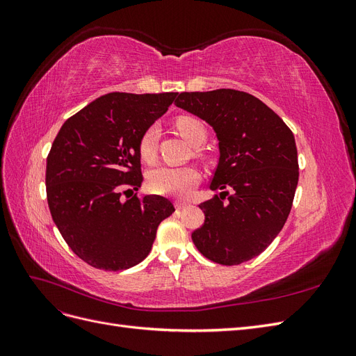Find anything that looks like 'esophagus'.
Returning a JSON list of instances; mask_svg holds the SVG:
<instances>
[{
	"label": "esophagus",
	"instance_id": "34e87169",
	"mask_svg": "<svg viewBox=\"0 0 356 356\" xmlns=\"http://www.w3.org/2000/svg\"><path fill=\"white\" fill-rule=\"evenodd\" d=\"M175 208H177L178 211L186 209V208H187V203H186V202H177V203H175Z\"/></svg>",
	"mask_w": 356,
	"mask_h": 356
}]
</instances>
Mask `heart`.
Listing matches in <instances>:
<instances>
[{
  "mask_svg": "<svg viewBox=\"0 0 356 356\" xmlns=\"http://www.w3.org/2000/svg\"><path fill=\"white\" fill-rule=\"evenodd\" d=\"M177 129L187 143L200 145L207 138V129L195 117H179ZM159 129L156 124L148 126L139 138V154L147 161H152L156 156V141ZM199 172L193 166H169L161 165L153 168L147 174V187L154 195L186 197L191 188L197 184Z\"/></svg>",
  "mask_w": 356,
  "mask_h": 356,
  "instance_id": "obj_1",
  "label": "heart"
}]
</instances>
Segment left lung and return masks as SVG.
Instances as JSON below:
<instances>
[{"instance_id": "8db88e82", "label": "left lung", "mask_w": 356, "mask_h": 356, "mask_svg": "<svg viewBox=\"0 0 356 356\" xmlns=\"http://www.w3.org/2000/svg\"><path fill=\"white\" fill-rule=\"evenodd\" d=\"M175 105L207 122L220 149L209 188L221 193L199 204L204 224L191 239L202 255L218 264L251 260L273 242L293 207L298 182L294 135L273 110L246 92H182Z\"/></svg>"}]
</instances>
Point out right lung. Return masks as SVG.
<instances>
[{"instance_id":"1","label":"right lung","mask_w":356,"mask_h":356,"mask_svg":"<svg viewBox=\"0 0 356 356\" xmlns=\"http://www.w3.org/2000/svg\"><path fill=\"white\" fill-rule=\"evenodd\" d=\"M177 96L106 93L70 117L51 144L46 169L51 218L71 250L96 268L120 272L141 263L159 224L175 211L161 196L123 200L122 190L141 187L139 138Z\"/></svg>"}]
</instances>
